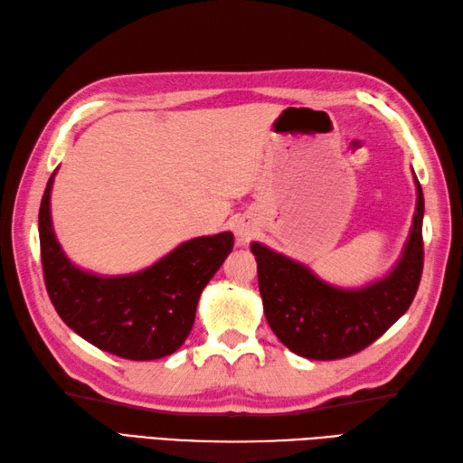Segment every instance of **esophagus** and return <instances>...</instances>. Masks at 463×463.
Listing matches in <instances>:
<instances>
[{"instance_id": "1", "label": "esophagus", "mask_w": 463, "mask_h": 463, "mask_svg": "<svg viewBox=\"0 0 463 463\" xmlns=\"http://www.w3.org/2000/svg\"><path fill=\"white\" fill-rule=\"evenodd\" d=\"M236 234H239L241 241H246V239H249V236L252 234V229L246 227V224H241V227L236 229Z\"/></svg>"}]
</instances>
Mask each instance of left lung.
<instances>
[{
    "mask_svg": "<svg viewBox=\"0 0 463 463\" xmlns=\"http://www.w3.org/2000/svg\"><path fill=\"white\" fill-rule=\"evenodd\" d=\"M416 183V211L401 260L377 282L337 288L306 264L274 252L260 242L250 250L258 264L264 316L276 337L299 357L343 359L369 347L406 314L422 278L424 195Z\"/></svg>",
    "mask_w": 463,
    "mask_h": 463,
    "instance_id": "left-lung-1",
    "label": "left lung"
}]
</instances>
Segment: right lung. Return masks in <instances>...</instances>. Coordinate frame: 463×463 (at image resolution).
Returning <instances> with one entry per match:
<instances>
[{
    "instance_id": "1",
    "label": "right lung",
    "mask_w": 463,
    "mask_h": 463,
    "mask_svg": "<svg viewBox=\"0 0 463 463\" xmlns=\"http://www.w3.org/2000/svg\"><path fill=\"white\" fill-rule=\"evenodd\" d=\"M55 174L41 199L39 242L45 286L61 319L94 347L122 359L152 361L175 353L195 321L203 288L232 250V232L197 236L136 274L84 272L62 252L52 231Z\"/></svg>"
}]
</instances>
